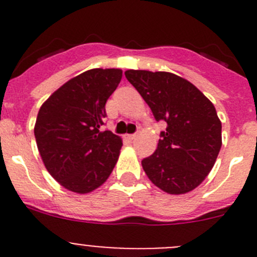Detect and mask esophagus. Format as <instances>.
I'll return each instance as SVG.
<instances>
[{
  "mask_svg": "<svg viewBox=\"0 0 257 257\" xmlns=\"http://www.w3.org/2000/svg\"><path fill=\"white\" fill-rule=\"evenodd\" d=\"M136 136H138V135H136V134H130V135H127V138H128V139H130V140H134L136 138Z\"/></svg>",
  "mask_w": 257,
  "mask_h": 257,
  "instance_id": "34e87169",
  "label": "esophagus"
}]
</instances>
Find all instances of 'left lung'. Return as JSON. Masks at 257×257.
Segmentation results:
<instances>
[{"label":"left lung","mask_w":257,"mask_h":257,"mask_svg":"<svg viewBox=\"0 0 257 257\" xmlns=\"http://www.w3.org/2000/svg\"><path fill=\"white\" fill-rule=\"evenodd\" d=\"M127 81L167 123L157 149L142 161L149 180L169 194L197 188L211 171L221 148L216 109L196 86L169 72L126 70Z\"/></svg>","instance_id":"left-lung-1"}]
</instances>
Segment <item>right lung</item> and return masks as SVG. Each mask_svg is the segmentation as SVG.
<instances>
[{"label": "right lung", "mask_w": 257, "mask_h": 257, "mask_svg": "<svg viewBox=\"0 0 257 257\" xmlns=\"http://www.w3.org/2000/svg\"><path fill=\"white\" fill-rule=\"evenodd\" d=\"M121 78V69L86 70L41 106L35 126L38 151L50 175L68 190L92 192L114 169L122 140L101 126L106 100Z\"/></svg>", "instance_id": "add662e5"}]
</instances>
